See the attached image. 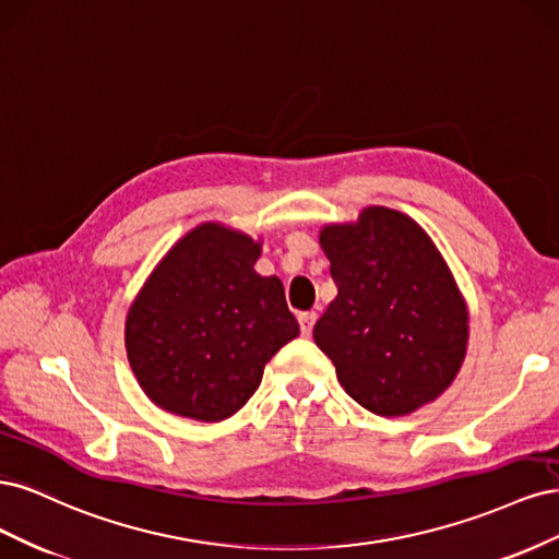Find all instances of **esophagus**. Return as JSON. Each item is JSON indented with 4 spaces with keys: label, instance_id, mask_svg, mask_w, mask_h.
Returning <instances> with one entry per match:
<instances>
[{
    "label": "esophagus",
    "instance_id": "1",
    "mask_svg": "<svg viewBox=\"0 0 559 559\" xmlns=\"http://www.w3.org/2000/svg\"><path fill=\"white\" fill-rule=\"evenodd\" d=\"M314 321H317V312H300L298 314V324H300L302 335H310L312 333Z\"/></svg>",
    "mask_w": 559,
    "mask_h": 559
}]
</instances>
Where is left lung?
Wrapping results in <instances>:
<instances>
[{
	"label": "left lung",
	"instance_id": "8db88e82",
	"mask_svg": "<svg viewBox=\"0 0 559 559\" xmlns=\"http://www.w3.org/2000/svg\"><path fill=\"white\" fill-rule=\"evenodd\" d=\"M319 242L337 296L314 343L345 392L382 417L441 396L464 361L468 312L429 235L396 210L368 207Z\"/></svg>",
	"mask_w": 559,
	"mask_h": 559
}]
</instances>
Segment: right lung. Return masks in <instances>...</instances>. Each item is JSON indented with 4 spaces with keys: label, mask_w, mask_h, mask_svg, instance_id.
Segmentation results:
<instances>
[{
    "label": "right lung",
    "mask_w": 559,
    "mask_h": 559,
    "mask_svg": "<svg viewBox=\"0 0 559 559\" xmlns=\"http://www.w3.org/2000/svg\"><path fill=\"white\" fill-rule=\"evenodd\" d=\"M259 257L245 233L202 224L151 273L128 312L126 347L158 408L198 421L230 417L300 333L282 282L253 270Z\"/></svg>",
    "instance_id": "add662e5"
}]
</instances>
